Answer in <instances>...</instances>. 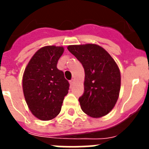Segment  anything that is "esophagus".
Here are the masks:
<instances>
[{
    "label": "esophagus",
    "mask_w": 149,
    "mask_h": 149,
    "mask_svg": "<svg viewBox=\"0 0 149 149\" xmlns=\"http://www.w3.org/2000/svg\"><path fill=\"white\" fill-rule=\"evenodd\" d=\"M69 83H70V85L71 86H73L74 84V79H72L70 81H69Z\"/></svg>",
    "instance_id": "obj_1"
}]
</instances>
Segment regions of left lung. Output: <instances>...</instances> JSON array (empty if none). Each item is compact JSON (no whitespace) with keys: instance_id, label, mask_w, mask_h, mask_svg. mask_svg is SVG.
Instances as JSON below:
<instances>
[{"instance_id":"obj_1","label":"left lung","mask_w":149,"mask_h":149,"mask_svg":"<svg viewBox=\"0 0 149 149\" xmlns=\"http://www.w3.org/2000/svg\"><path fill=\"white\" fill-rule=\"evenodd\" d=\"M68 50L81 62L85 72L84 92L79 98L81 109L93 118L107 115L119 98V67L112 56L97 45H69Z\"/></svg>"}]
</instances>
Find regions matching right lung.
Returning <instances> with one entry per match:
<instances>
[{"label":"right lung","instance_id":"right-lung-1","mask_svg":"<svg viewBox=\"0 0 149 149\" xmlns=\"http://www.w3.org/2000/svg\"><path fill=\"white\" fill-rule=\"evenodd\" d=\"M64 48L54 45L38 50L23 75L24 95L33 114L40 120L54 119L60 113L69 83L56 65Z\"/></svg>","mask_w":149,"mask_h":149}]
</instances>
